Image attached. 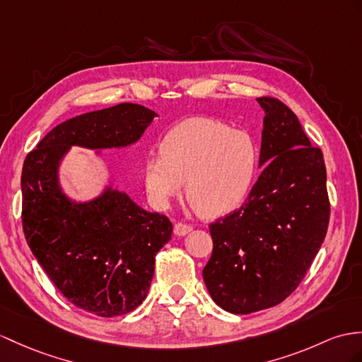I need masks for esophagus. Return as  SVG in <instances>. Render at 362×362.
<instances>
[{"label":"esophagus","mask_w":362,"mask_h":362,"mask_svg":"<svg viewBox=\"0 0 362 362\" xmlns=\"http://www.w3.org/2000/svg\"><path fill=\"white\" fill-rule=\"evenodd\" d=\"M192 230H193V226H192V224H186V223H176L175 227H173L175 235H178V236L187 235V233H190Z\"/></svg>","instance_id":"1"}]
</instances>
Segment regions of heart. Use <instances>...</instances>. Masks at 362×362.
Returning <instances> with one entry per match:
<instances>
[{
    "label": "heart",
    "mask_w": 362,
    "mask_h": 362,
    "mask_svg": "<svg viewBox=\"0 0 362 362\" xmlns=\"http://www.w3.org/2000/svg\"><path fill=\"white\" fill-rule=\"evenodd\" d=\"M160 151L144 163L146 189L155 204L169 206L186 180L190 204L207 216L240 204L258 165V146L249 132L210 118L180 122L167 132Z\"/></svg>",
    "instance_id": "obj_1"
}]
</instances>
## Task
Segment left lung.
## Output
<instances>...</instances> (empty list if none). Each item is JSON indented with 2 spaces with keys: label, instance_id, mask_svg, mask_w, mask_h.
Masks as SVG:
<instances>
[{
  "label": "left lung",
  "instance_id": "obj_1",
  "mask_svg": "<svg viewBox=\"0 0 362 362\" xmlns=\"http://www.w3.org/2000/svg\"><path fill=\"white\" fill-rule=\"evenodd\" d=\"M258 103L266 112L262 172L244 204L209 226L214 252L202 270L214 301L236 315L275 307L295 292L330 219L321 148L284 103L272 96Z\"/></svg>",
  "mask_w": 362,
  "mask_h": 362
}]
</instances>
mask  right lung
<instances>
[{
  "instance_id": "1",
  "label": "right lung",
  "mask_w": 362,
  "mask_h": 362,
  "mask_svg": "<svg viewBox=\"0 0 362 362\" xmlns=\"http://www.w3.org/2000/svg\"><path fill=\"white\" fill-rule=\"evenodd\" d=\"M153 117V110L132 103L79 115L52 129L23 164L21 218L32 253L70 303L105 318L144 301L155 257L173 226L165 215L143 210L112 189L89 204H75L61 193L57 169L70 146L135 143Z\"/></svg>"
}]
</instances>
